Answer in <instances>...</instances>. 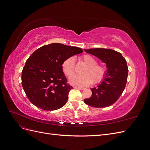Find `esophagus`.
<instances>
[{
  "mask_svg": "<svg viewBox=\"0 0 150 150\" xmlns=\"http://www.w3.org/2000/svg\"><path fill=\"white\" fill-rule=\"evenodd\" d=\"M74 88L76 89H79V90H83L84 88H80V87H77V86H75V87H74Z\"/></svg>",
  "mask_w": 150,
  "mask_h": 150,
  "instance_id": "34e87169",
  "label": "esophagus"
}]
</instances>
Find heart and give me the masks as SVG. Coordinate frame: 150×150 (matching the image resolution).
<instances>
[{"mask_svg": "<svg viewBox=\"0 0 150 150\" xmlns=\"http://www.w3.org/2000/svg\"><path fill=\"white\" fill-rule=\"evenodd\" d=\"M79 62L84 63L83 76H73L69 78V83L78 87H85L91 84H98L105 78L108 72V67L104 64H97L98 61L94 57L85 54L79 58ZM62 70L63 73L70 77L74 73L75 63L72 57H69L62 62Z\"/></svg>", "mask_w": 150, "mask_h": 150, "instance_id": "b5f03b06", "label": "heart"}]
</instances>
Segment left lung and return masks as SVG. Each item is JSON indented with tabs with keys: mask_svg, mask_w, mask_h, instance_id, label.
<instances>
[{
	"mask_svg": "<svg viewBox=\"0 0 150 150\" xmlns=\"http://www.w3.org/2000/svg\"><path fill=\"white\" fill-rule=\"evenodd\" d=\"M106 63L108 72L103 82L91 88L92 95L84 103L94 108L110 106L119 99L125 88L128 79V67L121 54L115 50L94 48L84 49Z\"/></svg>",
	"mask_w": 150,
	"mask_h": 150,
	"instance_id": "obj_1",
	"label": "left lung"
}]
</instances>
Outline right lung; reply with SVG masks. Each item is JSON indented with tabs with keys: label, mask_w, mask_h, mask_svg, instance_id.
<instances>
[{
	"label": "right lung",
	"mask_w": 150,
	"mask_h": 150,
	"mask_svg": "<svg viewBox=\"0 0 150 150\" xmlns=\"http://www.w3.org/2000/svg\"><path fill=\"white\" fill-rule=\"evenodd\" d=\"M83 49L59 43L45 45L35 51L22 71V85L34 105L46 111L64 106L73 88L67 84L62 70L66 59L82 53Z\"/></svg>",
	"instance_id": "1"
}]
</instances>
